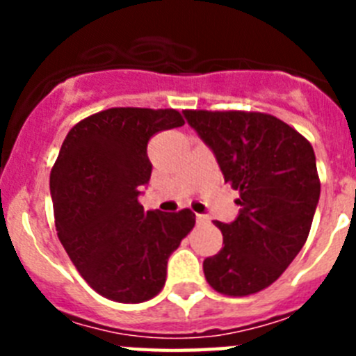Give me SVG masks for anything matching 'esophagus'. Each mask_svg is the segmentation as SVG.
Returning a JSON list of instances; mask_svg holds the SVG:
<instances>
[{"label": "esophagus", "instance_id": "esophagus-1", "mask_svg": "<svg viewBox=\"0 0 356 356\" xmlns=\"http://www.w3.org/2000/svg\"><path fill=\"white\" fill-rule=\"evenodd\" d=\"M196 222H197V225H205V222H209V217L203 216V213H197Z\"/></svg>", "mask_w": 356, "mask_h": 356}]
</instances>
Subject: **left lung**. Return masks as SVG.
Wrapping results in <instances>:
<instances>
[{"label":"left lung","instance_id":"8db88e82","mask_svg":"<svg viewBox=\"0 0 356 356\" xmlns=\"http://www.w3.org/2000/svg\"><path fill=\"white\" fill-rule=\"evenodd\" d=\"M212 147L225 184L238 191L241 213L216 221L221 251L203 262L219 294H257L275 284L307 242L321 181L312 144L282 119L246 110H184Z\"/></svg>","mask_w":356,"mask_h":356}]
</instances>
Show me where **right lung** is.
Listing matches in <instances>:
<instances>
[{
	"label": "right lung",
	"mask_w": 356,
	"mask_h": 356,
	"mask_svg": "<svg viewBox=\"0 0 356 356\" xmlns=\"http://www.w3.org/2000/svg\"><path fill=\"white\" fill-rule=\"evenodd\" d=\"M185 124L175 108L119 106L69 130L51 169L56 234L81 278L103 298L143 303L165 285L168 259L196 225L193 210L144 212L147 143Z\"/></svg>",
	"instance_id": "right-lung-1"
}]
</instances>
